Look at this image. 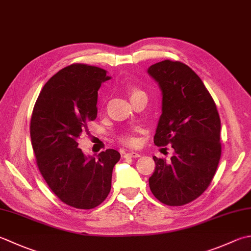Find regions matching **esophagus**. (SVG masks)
Wrapping results in <instances>:
<instances>
[{"instance_id": "34e87169", "label": "esophagus", "mask_w": 251, "mask_h": 251, "mask_svg": "<svg viewBox=\"0 0 251 251\" xmlns=\"http://www.w3.org/2000/svg\"><path fill=\"white\" fill-rule=\"evenodd\" d=\"M126 154L130 156V158H138V156H140V153H138V152H136V151H129V152H127Z\"/></svg>"}]
</instances>
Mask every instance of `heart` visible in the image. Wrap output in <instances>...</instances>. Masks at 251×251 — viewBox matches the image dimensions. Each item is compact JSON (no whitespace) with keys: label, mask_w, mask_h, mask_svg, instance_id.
Wrapping results in <instances>:
<instances>
[{"label":"heart","mask_w":251,"mask_h":251,"mask_svg":"<svg viewBox=\"0 0 251 251\" xmlns=\"http://www.w3.org/2000/svg\"><path fill=\"white\" fill-rule=\"evenodd\" d=\"M129 96H130V100H132V99H135V98H138L140 96H146V93L142 91L141 89H139V88L132 86V87L129 88ZM124 140L127 141V142H129V144H134V142H135L134 137H130V136L124 137Z\"/></svg>","instance_id":"b5f03b06"}]
</instances>
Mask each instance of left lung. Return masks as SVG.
Wrapping results in <instances>:
<instances>
[{"label": "left lung", "mask_w": 251, "mask_h": 251, "mask_svg": "<svg viewBox=\"0 0 251 251\" xmlns=\"http://www.w3.org/2000/svg\"><path fill=\"white\" fill-rule=\"evenodd\" d=\"M162 91L161 116L153 141L172 145L171 161L153 156L149 178L154 197L168 205H183L208 188L221 158V121L217 105L191 68L165 60L148 68Z\"/></svg>", "instance_id": "obj_1"}]
</instances>
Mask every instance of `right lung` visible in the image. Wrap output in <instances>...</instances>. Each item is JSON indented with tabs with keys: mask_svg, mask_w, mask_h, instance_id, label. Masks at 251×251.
Masks as SVG:
<instances>
[{
	"mask_svg": "<svg viewBox=\"0 0 251 251\" xmlns=\"http://www.w3.org/2000/svg\"><path fill=\"white\" fill-rule=\"evenodd\" d=\"M110 79L102 68L73 64L49 79L33 107L30 137L38 168L53 193L77 209L105 200L121 158L113 149L91 156L78 148L87 123L97 117L98 90Z\"/></svg>",
	"mask_w": 251,
	"mask_h": 251,
	"instance_id": "obj_1",
	"label": "right lung"
}]
</instances>
